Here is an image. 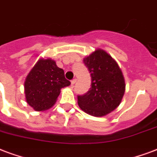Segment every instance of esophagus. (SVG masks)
Wrapping results in <instances>:
<instances>
[{"mask_svg":"<svg viewBox=\"0 0 157 157\" xmlns=\"http://www.w3.org/2000/svg\"><path fill=\"white\" fill-rule=\"evenodd\" d=\"M75 82H76V79L75 78H74V79H72V80H71V85H74L75 83Z\"/></svg>","mask_w":157,"mask_h":157,"instance_id":"esophagus-1","label":"esophagus"}]
</instances>
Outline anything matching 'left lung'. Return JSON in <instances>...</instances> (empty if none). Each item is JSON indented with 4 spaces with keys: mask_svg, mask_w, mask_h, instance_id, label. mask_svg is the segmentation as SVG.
<instances>
[{
    "mask_svg": "<svg viewBox=\"0 0 157 157\" xmlns=\"http://www.w3.org/2000/svg\"><path fill=\"white\" fill-rule=\"evenodd\" d=\"M90 73L91 86L77 96L82 111L94 117H104L120 105L125 93V80L121 70L113 58L97 49L83 59Z\"/></svg>",
    "mask_w": 157,
    "mask_h": 157,
    "instance_id": "left-lung-1",
    "label": "left lung"
}]
</instances>
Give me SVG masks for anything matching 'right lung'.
Listing matches in <instances>:
<instances>
[{
  "label": "right lung",
  "mask_w": 157,
  "mask_h": 157,
  "mask_svg": "<svg viewBox=\"0 0 157 157\" xmlns=\"http://www.w3.org/2000/svg\"><path fill=\"white\" fill-rule=\"evenodd\" d=\"M71 85L56 61L40 59L26 76L24 84L26 102L36 111L48 110L56 101L61 89Z\"/></svg>",
  "instance_id": "right-lung-1"
}]
</instances>
